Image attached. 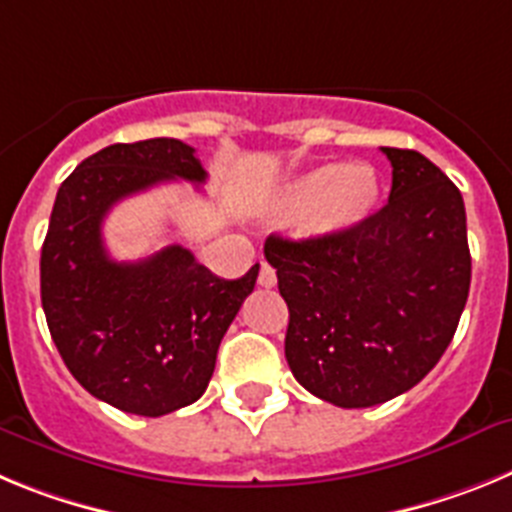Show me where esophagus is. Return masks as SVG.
Listing matches in <instances>:
<instances>
[{"mask_svg": "<svg viewBox=\"0 0 512 512\" xmlns=\"http://www.w3.org/2000/svg\"><path fill=\"white\" fill-rule=\"evenodd\" d=\"M259 284L266 289L277 284V271L271 269L269 264H264V261H261V269H259Z\"/></svg>", "mask_w": 512, "mask_h": 512, "instance_id": "esophagus-1", "label": "esophagus"}]
</instances>
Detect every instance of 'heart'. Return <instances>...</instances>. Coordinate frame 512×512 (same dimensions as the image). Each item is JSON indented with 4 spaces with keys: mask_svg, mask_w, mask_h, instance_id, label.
Wrapping results in <instances>:
<instances>
[{
    "mask_svg": "<svg viewBox=\"0 0 512 512\" xmlns=\"http://www.w3.org/2000/svg\"><path fill=\"white\" fill-rule=\"evenodd\" d=\"M382 182L369 164H320L282 184L266 200L274 223H300L310 238H341L374 215Z\"/></svg>",
    "mask_w": 512,
    "mask_h": 512,
    "instance_id": "obj_1",
    "label": "heart"
}]
</instances>
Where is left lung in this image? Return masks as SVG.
<instances>
[{
    "label": "left lung",
    "mask_w": 512,
    "mask_h": 512,
    "mask_svg": "<svg viewBox=\"0 0 512 512\" xmlns=\"http://www.w3.org/2000/svg\"><path fill=\"white\" fill-rule=\"evenodd\" d=\"M390 202L341 238L284 241L264 256L289 307L284 356L297 382L338 408H372L431 372L472 282L467 212L423 153L382 148Z\"/></svg>",
    "instance_id": "1"
}]
</instances>
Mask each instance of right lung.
<instances>
[{"instance_id":"right-lung-1","label":"right lung","mask_w":512,"mask_h":512,"mask_svg":"<svg viewBox=\"0 0 512 512\" xmlns=\"http://www.w3.org/2000/svg\"><path fill=\"white\" fill-rule=\"evenodd\" d=\"M171 179H207L194 148L176 138L115 143L84 158L58 189L40 253V300L63 364L89 395L146 418L200 400L259 277V264L241 279L215 277L182 246L110 259L104 215Z\"/></svg>"}]
</instances>
